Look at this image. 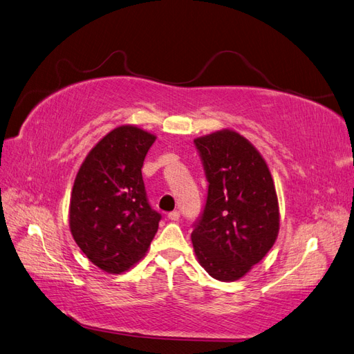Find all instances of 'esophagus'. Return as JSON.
Segmentation results:
<instances>
[{
    "label": "esophagus",
    "mask_w": 354,
    "mask_h": 354,
    "mask_svg": "<svg viewBox=\"0 0 354 354\" xmlns=\"http://www.w3.org/2000/svg\"><path fill=\"white\" fill-rule=\"evenodd\" d=\"M167 218H169L170 221H179V218H180V212H179V210H174V212H169V215H167Z\"/></svg>",
    "instance_id": "obj_1"
}]
</instances>
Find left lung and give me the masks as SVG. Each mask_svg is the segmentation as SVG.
Listing matches in <instances>:
<instances>
[{"instance_id":"left-lung-1","label":"left lung","mask_w":354,"mask_h":354,"mask_svg":"<svg viewBox=\"0 0 354 354\" xmlns=\"http://www.w3.org/2000/svg\"><path fill=\"white\" fill-rule=\"evenodd\" d=\"M194 145L209 184L191 240L212 277L233 281L274 245L279 233L274 183L264 158L233 130L198 138Z\"/></svg>"}]
</instances>
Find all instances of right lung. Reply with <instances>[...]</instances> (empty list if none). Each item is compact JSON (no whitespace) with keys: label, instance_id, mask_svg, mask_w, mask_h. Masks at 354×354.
<instances>
[{"label":"right lung","instance_id":"1","mask_svg":"<svg viewBox=\"0 0 354 354\" xmlns=\"http://www.w3.org/2000/svg\"><path fill=\"white\" fill-rule=\"evenodd\" d=\"M156 136L133 126L109 132L80 167L69 206L78 248L106 272H123L145 255L161 214L151 207L142 179Z\"/></svg>","mask_w":354,"mask_h":354}]
</instances>
